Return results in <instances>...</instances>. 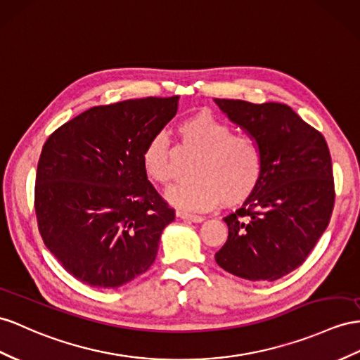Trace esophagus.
I'll return each mask as SVG.
<instances>
[{"mask_svg":"<svg viewBox=\"0 0 360 360\" xmlns=\"http://www.w3.org/2000/svg\"><path fill=\"white\" fill-rule=\"evenodd\" d=\"M176 216L182 220H187V222H193V224H200L204 222L205 217L204 216H196V214H190V213H184V211H178Z\"/></svg>","mask_w":360,"mask_h":360,"instance_id":"34e87169","label":"esophagus"}]
</instances>
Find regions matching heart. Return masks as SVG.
Wrapping results in <instances>:
<instances>
[{
    "mask_svg": "<svg viewBox=\"0 0 360 360\" xmlns=\"http://www.w3.org/2000/svg\"><path fill=\"white\" fill-rule=\"evenodd\" d=\"M182 144L199 152L193 164L195 179L176 184L165 191L172 205L204 211L217 205L233 207L250 198L263 176V153L259 141L207 110L182 120L178 126ZM170 141L164 132L153 134L146 143L141 162L147 176L158 184L170 181Z\"/></svg>",
    "mask_w": 360,
    "mask_h": 360,
    "instance_id": "b5f03b06",
    "label": "heart"
}]
</instances>
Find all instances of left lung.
Instances as JSON below:
<instances>
[{"label": "left lung", "mask_w": 360, "mask_h": 360, "mask_svg": "<svg viewBox=\"0 0 360 360\" xmlns=\"http://www.w3.org/2000/svg\"><path fill=\"white\" fill-rule=\"evenodd\" d=\"M216 103L259 141L263 176L243 207L224 219L228 240L214 259L240 278L275 281L302 264L330 222L335 186L328 147L288 105Z\"/></svg>", "instance_id": "obj_1"}]
</instances>
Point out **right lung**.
<instances>
[{
    "instance_id": "1",
    "label": "right lung",
    "mask_w": 360,
    "mask_h": 360,
    "mask_svg": "<svg viewBox=\"0 0 360 360\" xmlns=\"http://www.w3.org/2000/svg\"><path fill=\"white\" fill-rule=\"evenodd\" d=\"M178 96L94 106L45 141L34 208L45 246L79 281L117 289L150 268L174 220L141 153L176 115Z\"/></svg>"
}]
</instances>
